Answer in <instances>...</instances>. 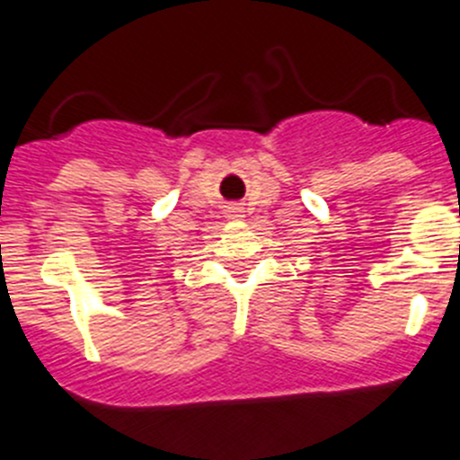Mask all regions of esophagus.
I'll use <instances>...</instances> for the list:
<instances>
[{
  "label": "esophagus",
  "mask_w": 460,
  "mask_h": 460,
  "mask_svg": "<svg viewBox=\"0 0 460 460\" xmlns=\"http://www.w3.org/2000/svg\"><path fill=\"white\" fill-rule=\"evenodd\" d=\"M229 217H243V210H240V208H231L229 210Z\"/></svg>",
  "instance_id": "1"
}]
</instances>
